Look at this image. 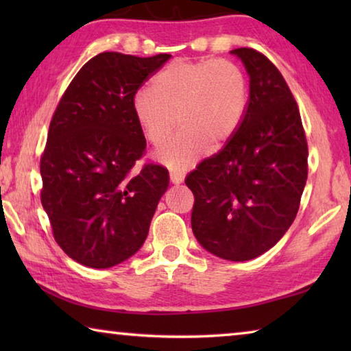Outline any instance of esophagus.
<instances>
[{"instance_id":"esophagus-1","label":"esophagus","mask_w":351,"mask_h":351,"mask_svg":"<svg viewBox=\"0 0 351 351\" xmlns=\"http://www.w3.org/2000/svg\"><path fill=\"white\" fill-rule=\"evenodd\" d=\"M170 181L173 184H181L184 181V173L178 170H170Z\"/></svg>"}]
</instances>
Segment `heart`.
<instances>
[{"label": "heart", "mask_w": 351, "mask_h": 351, "mask_svg": "<svg viewBox=\"0 0 351 351\" xmlns=\"http://www.w3.org/2000/svg\"><path fill=\"white\" fill-rule=\"evenodd\" d=\"M247 82L235 63L176 60L154 75L152 86L134 94L133 112L142 133L161 145L158 159L175 170H186L206 152L221 150L239 132L247 106Z\"/></svg>", "instance_id": "1"}]
</instances>
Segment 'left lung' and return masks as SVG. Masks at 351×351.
<instances>
[{"mask_svg":"<svg viewBox=\"0 0 351 351\" xmlns=\"http://www.w3.org/2000/svg\"><path fill=\"white\" fill-rule=\"evenodd\" d=\"M249 74L239 132L186 178L195 203L192 230L219 258L252 260L293 224L308 178V145L289 86L274 63L252 47L230 51Z\"/></svg>","mask_w":351,"mask_h":351,"instance_id":"left-lung-1","label":"left lung"}]
</instances>
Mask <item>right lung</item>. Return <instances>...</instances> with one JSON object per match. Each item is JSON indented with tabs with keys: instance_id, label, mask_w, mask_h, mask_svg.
Listing matches in <instances>:
<instances>
[{
	"instance_id": "add662e5",
	"label": "right lung",
	"mask_w": 351,
	"mask_h": 351,
	"mask_svg": "<svg viewBox=\"0 0 351 351\" xmlns=\"http://www.w3.org/2000/svg\"><path fill=\"white\" fill-rule=\"evenodd\" d=\"M170 57H93L51 119L40 161L41 204L57 245L88 268H111L138 252L169 187L162 165L133 170L147 147L133 99Z\"/></svg>"
}]
</instances>
